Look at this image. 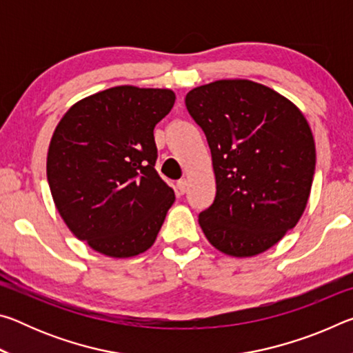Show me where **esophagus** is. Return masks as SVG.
<instances>
[{"label": "esophagus", "mask_w": 353, "mask_h": 353, "mask_svg": "<svg viewBox=\"0 0 353 353\" xmlns=\"http://www.w3.org/2000/svg\"><path fill=\"white\" fill-rule=\"evenodd\" d=\"M187 188H188V182L187 181H179L177 182V190H179V193L181 194H183V193H187Z\"/></svg>", "instance_id": "obj_1"}]
</instances>
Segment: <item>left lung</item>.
I'll return each instance as SVG.
<instances>
[{"label":"left lung","mask_w":353,"mask_h":353,"mask_svg":"<svg viewBox=\"0 0 353 353\" xmlns=\"http://www.w3.org/2000/svg\"><path fill=\"white\" fill-rule=\"evenodd\" d=\"M185 105L204 130L216 196L199 213L207 240L232 256H252L301 219L312 190L316 148L302 112L248 79L196 87Z\"/></svg>","instance_id":"obj_1"}]
</instances>
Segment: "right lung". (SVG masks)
<instances>
[{"label": "right lung", "instance_id": "1", "mask_svg": "<svg viewBox=\"0 0 353 353\" xmlns=\"http://www.w3.org/2000/svg\"><path fill=\"white\" fill-rule=\"evenodd\" d=\"M168 88L119 85L65 113L48 149L46 176L65 224L115 259L152 246L174 191L155 171L154 128L172 109Z\"/></svg>", "mask_w": 353, "mask_h": 353}]
</instances>
